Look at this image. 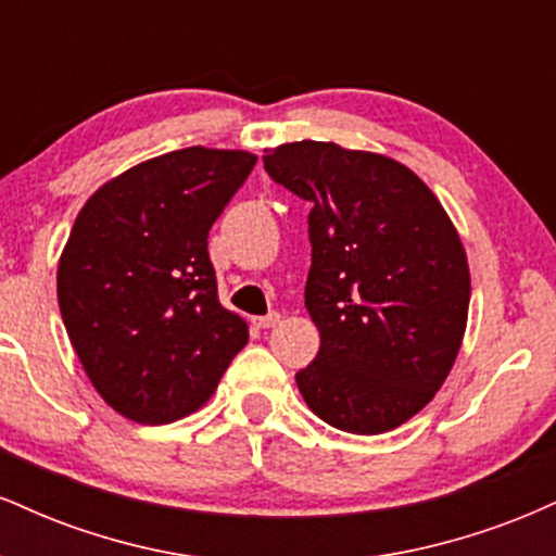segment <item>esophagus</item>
Here are the masks:
<instances>
[{
    "mask_svg": "<svg viewBox=\"0 0 556 556\" xmlns=\"http://www.w3.org/2000/svg\"><path fill=\"white\" fill-rule=\"evenodd\" d=\"M279 318H282V316H279L277 311H271V314H266V316H258V318H253V324H256L258 329H271V327H277V324H279Z\"/></svg>",
    "mask_w": 556,
    "mask_h": 556,
    "instance_id": "obj_1",
    "label": "esophagus"
}]
</instances>
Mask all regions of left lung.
Listing matches in <instances>:
<instances>
[{"label": "left lung", "mask_w": 556, "mask_h": 556, "mask_svg": "<svg viewBox=\"0 0 556 556\" xmlns=\"http://www.w3.org/2000/svg\"><path fill=\"white\" fill-rule=\"evenodd\" d=\"M264 167L314 203L305 308L321 348L295 374L305 405L350 433L397 429L460 353L470 305L460 235L429 185L392 156L298 140L266 149Z\"/></svg>", "instance_id": "1"}]
</instances>
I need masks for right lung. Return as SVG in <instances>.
Returning <instances> with one entry per match:
<instances>
[{
  "mask_svg": "<svg viewBox=\"0 0 556 556\" xmlns=\"http://www.w3.org/2000/svg\"><path fill=\"white\" fill-rule=\"evenodd\" d=\"M256 159L169 151L106 180L75 216L56 300L83 371L119 416L185 418L245 348L248 324L219 303L206 238Z\"/></svg>",
  "mask_w": 556,
  "mask_h": 556,
  "instance_id": "obj_1",
  "label": "right lung"
}]
</instances>
